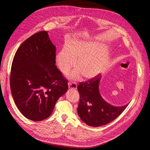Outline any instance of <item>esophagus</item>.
Here are the masks:
<instances>
[{"mask_svg": "<svg viewBox=\"0 0 150 150\" xmlns=\"http://www.w3.org/2000/svg\"><path fill=\"white\" fill-rule=\"evenodd\" d=\"M69 87L70 89L75 90V89H76V88H77V85L75 82L71 81L69 83Z\"/></svg>", "mask_w": 150, "mask_h": 150, "instance_id": "1", "label": "esophagus"}]
</instances>
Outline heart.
I'll use <instances>...</instances> for the list:
<instances>
[{
    "label": "heart",
    "mask_w": 150,
    "mask_h": 150,
    "mask_svg": "<svg viewBox=\"0 0 150 150\" xmlns=\"http://www.w3.org/2000/svg\"><path fill=\"white\" fill-rule=\"evenodd\" d=\"M105 47L98 43H89L74 40L68 47L61 50L57 55V63L60 70L69 71L76 64V69L69 75L71 79H79L83 74L85 78L92 79L107 67L109 56Z\"/></svg>",
    "instance_id": "1"
}]
</instances>
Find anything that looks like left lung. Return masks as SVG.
<instances>
[{
	"label": "left lung",
	"mask_w": 150,
	"mask_h": 150,
	"mask_svg": "<svg viewBox=\"0 0 150 150\" xmlns=\"http://www.w3.org/2000/svg\"><path fill=\"white\" fill-rule=\"evenodd\" d=\"M100 75L77 86L80 100L77 112L81 120L90 127H97L107 125L122 114L128 104L115 107L105 101L99 91Z\"/></svg>",
	"instance_id": "left-lung-1"
}]
</instances>
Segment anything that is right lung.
Masks as SVG:
<instances>
[{
	"mask_svg": "<svg viewBox=\"0 0 150 150\" xmlns=\"http://www.w3.org/2000/svg\"><path fill=\"white\" fill-rule=\"evenodd\" d=\"M56 47L48 32L40 31L18 47L11 67L10 85L17 107L38 122L49 117L57 100L68 90V80L55 65Z\"/></svg>",
	"mask_w": 150,
	"mask_h": 150,
	"instance_id": "1",
	"label": "right lung"
}]
</instances>
